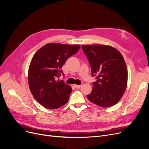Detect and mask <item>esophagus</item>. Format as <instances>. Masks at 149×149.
I'll list each match as a JSON object with an SVG mask.
<instances>
[{
	"label": "esophagus",
	"mask_w": 149,
	"mask_h": 149,
	"mask_svg": "<svg viewBox=\"0 0 149 149\" xmlns=\"http://www.w3.org/2000/svg\"><path fill=\"white\" fill-rule=\"evenodd\" d=\"M74 86L76 89H79V88H80L81 87V85H76V84H74Z\"/></svg>",
	"instance_id": "obj_1"
}]
</instances>
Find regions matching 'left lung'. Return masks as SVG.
Returning a JSON list of instances; mask_svg holds the SVG:
<instances>
[{
  "label": "left lung",
  "mask_w": 149,
  "mask_h": 149,
  "mask_svg": "<svg viewBox=\"0 0 149 149\" xmlns=\"http://www.w3.org/2000/svg\"><path fill=\"white\" fill-rule=\"evenodd\" d=\"M83 50L91 67V93L87 97L94 104L108 107L116 104L124 95L127 84V68L120 52L104 45H83Z\"/></svg>",
  "instance_id": "obj_1"
}]
</instances>
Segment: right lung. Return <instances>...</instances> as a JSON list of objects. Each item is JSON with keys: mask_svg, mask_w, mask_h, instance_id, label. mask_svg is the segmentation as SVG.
Wrapping results in <instances>:
<instances>
[{"mask_svg": "<svg viewBox=\"0 0 149 149\" xmlns=\"http://www.w3.org/2000/svg\"><path fill=\"white\" fill-rule=\"evenodd\" d=\"M78 45L47 43L35 53L28 73L29 88L40 104L49 109H58L68 101L72 89L63 81L61 68L68 58L74 55Z\"/></svg>", "mask_w": 149, "mask_h": 149, "instance_id": "obj_1", "label": "right lung"}]
</instances>
